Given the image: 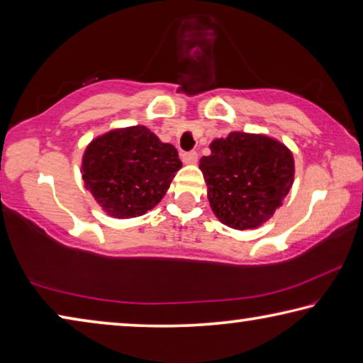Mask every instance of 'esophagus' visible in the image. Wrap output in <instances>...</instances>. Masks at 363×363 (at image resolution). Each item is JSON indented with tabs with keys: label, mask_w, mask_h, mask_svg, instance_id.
Segmentation results:
<instances>
[{
	"label": "esophagus",
	"mask_w": 363,
	"mask_h": 363,
	"mask_svg": "<svg viewBox=\"0 0 363 363\" xmlns=\"http://www.w3.org/2000/svg\"><path fill=\"white\" fill-rule=\"evenodd\" d=\"M181 157H182V162H184V163L192 164V163L196 162V160H199V153H196L195 150H192V152H184Z\"/></svg>",
	"instance_id": "obj_1"
}]
</instances>
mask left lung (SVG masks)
<instances>
[{
  "instance_id": "left-lung-1",
  "label": "left lung",
  "mask_w": 363,
  "mask_h": 363,
  "mask_svg": "<svg viewBox=\"0 0 363 363\" xmlns=\"http://www.w3.org/2000/svg\"><path fill=\"white\" fill-rule=\"evenodd\" d=\"M210 149L211 155L200 160V169L220 223L245 230L272 218L291 189V152L279 140L248 133H230L213 140Z\"/></svg>"
}]
</instances>
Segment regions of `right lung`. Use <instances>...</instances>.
Returning a JSON list of instances; mask_svg holds the SVG:
<instances>
[{"label":"right lung","mask_w":363,"mask_h":363,"mask_svg":"<svg viewBox=\"0 0 363 363\" xmlns=\"http://www.w3.org/2000/svg\"><path fill=\"white\" fill-rule=\"evenodd\" d=\"M182 167L177 150L145 126L110 131L94 139L83 157V179L97 203L113 218L152 210Z\"/></svg>","instance_id":"right-lung-1"}]
</instances>
